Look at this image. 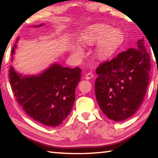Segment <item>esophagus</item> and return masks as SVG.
I'll list each match as a JSON object with an SVG mask.
<instances>
[{"mask_svg": "<svg viewBox=\"0 0 158 158\" xmlns=\"http://www.w3.org/2000/svg\"><path fill=\"white\" fill-rule=\"evenodd\" d=\"M85 79H90L93 78V74L92 73H89L85 74Z\"/></svg>", "mask_w": 158, "mask_h": 158, "instance_id": "esophagus-1", "label": "esophagus"}]
</instances>
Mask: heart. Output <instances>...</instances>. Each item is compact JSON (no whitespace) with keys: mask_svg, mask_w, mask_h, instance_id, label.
<instances>
[{"mask_svg":"<svg viewBox=\"0 0 158 158\" xmlns=\"http://www.w3.org/2000/svg\"><path fill=\"white\" fill-rule=\"evenodd\" d=\"M124 41L123 32L105 23H95L85 27L79 36V42L84 46L96 44L94 55L97 59L106 60L113 57ZM72 53L76 57H81L84 52L81 47L75 45Z\"/></svg>","mask_w":158,"mask_h":158,"instance_id":"obj_1","label":"heart"}]
</instances>
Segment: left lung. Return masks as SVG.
<instances>
[{"mask_svg":"<svg viewBox=\"0 0 158 158\" xmlns=\"http://www.w3.org/2000/svg\"><path fill=\"white\" fill-rule=\"evenodd\" d=\"M150 61L143 39H141L136 49L120 53L96 69V99L109 119L125 121L139 108L149 82Z\"/></svg>","mask_w":158,"mask_h":158,"instance_id":"8db88e82","label":"left lung"}]
</instances>
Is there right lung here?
Listing matches in <instances>:
<instances>
[{
  "mask_svg": "<svg viewBox=\"0 0 158 158\" xmlns=\"http://www.w3.org/2000/svg\"><path fill=\"white\" fill-rule=\"evenodd\" d=\"M19 40L18 37L12 49V60ZM81 77L79 68H64L58 63L37 75L22 76L12 65L9 71L17 102L35 121L49 127L59 125L70 114L75 100V89Z\"/></svg>",
  "mask_w": 158,
  "mask_h": 158,
  "instance_id": "1",
  "label": "right lung"
}]
</instances>
